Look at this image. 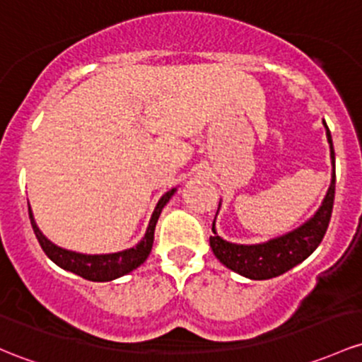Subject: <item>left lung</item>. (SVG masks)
Wrapping results in <instances>:
<instances>
[{"label":"left lung","instance_id":"8db88e82","mask_svg":"<svg viewBox=\"0 0 362 362\" xmlns=\"http://www.w3.org/2000/svg\"><path fill=\"white\" fill-rule=\"evenodd\" d=\"M322 124L326 128V139H328L329 144V156H332L333 170L332 184H329L328 192H326L321 206L300 227H296V229L286 232L283 235L269 239L265 243H258V245H238V243H230L220 238L215 229V216L211 226L213 235H210V246L215 257L227 269L253 281L272 279V277L281 276V274L288 272L290 269L302 264L321 245L326 229L329 226V218H332L334 201V180H337V177H334V151L332 133H329L328 124L325 121H322ZM216 215H218V211H216Z\"/></svg>","mask_w":362,"mask_h":362}]
</instances>
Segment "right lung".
Listing matches in <instances>:
<instances>
[{
	"label": "right lung",
	"instance_id": "obj_1",
	"mask_svg": "<svg viewBox=\"0 0 362 362\" xmlns=\"http://www.w3.org/2000/svg\"><path fill=\"white\" fill-rule=\"evenodd\" d=\"M175 192H177V187L170 189L168 192L163 194L161 199L158 201V204H156L154 211H152L151 215L146 234L140 239L139 245H135L133 248L117 251V253L86 255L78 253V251L60 248L55 243H52L50 239L40 230V227L36 226V220H34L33 210H30L28 201L30 226H33L34 234H36L37 241H40L41 248L47 253V257L50 258L52 262H55L59 267H62L64 271L78 274L83 279L93 281V283H105V281L117 279V277L124 276V274L135 271L136 267H140V265L147 260V257H149L152 250V243H154L156 223H158V218L159 215H161L163 208L166 206V203H168Z\"/></svg>",
	"mask_w": 362,
	"mask_h": 362
}]
</instances>
